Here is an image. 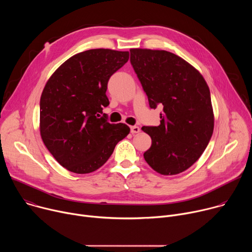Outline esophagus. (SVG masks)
<instances>
[{
    "mask_svg": "<svg viewBox=\"0 0 252 252\" xmlns=\"http://www.w3.org/2000/svg\"><path fill=\"white\" fill-rule=\"evenodd\" d=\"M130 132L133 134V133H137L139 132V127L136 126H130Z\"/></svg>",
    "mask_w": 252,
    "mask_h": 252,
    "instance_id": "esophagus-1",
    "label": "esophagus"
}]
</instances>
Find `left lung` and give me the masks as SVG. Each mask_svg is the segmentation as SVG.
<instances>
[{"label": "left lung", "instance_id": "obj_1", "mask_svg": "<svg viewBox=\"0 0 252 252\" xmlns=\"http://www.w3.org/2000/svg\"><path fill=\"white\" fill-rule=\"evenodd\" d=\"M129 52L150 107H163L159 126L141 127L152 137V147L143 158L160 174L181 173L200 158L213 132L208 86L198 70L172 53L147 49Z\"/></svg>", "mask_w": 252, "mask_h": 252}]
</instances>
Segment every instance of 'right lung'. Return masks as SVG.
<instances>
[{
	"instance_id": "1",
	"label": "right lung",
	"mask_w": 252,
	"mask_h": 252,
	"mask_svg": "<svg viewBox=\"0 0 252 252\" xmlns=\"http://www.w3.org/2000/svg\"><path fill=\"white\" fill-rule=\"evenodd\" d=\"M128 52L94 49L65 61L50 78L40 100V130L56 160L75 173H90L112 156L129 133L125 124H110L102 107L110 78L127 61Z\"/></svg>"
}]
</instances>
